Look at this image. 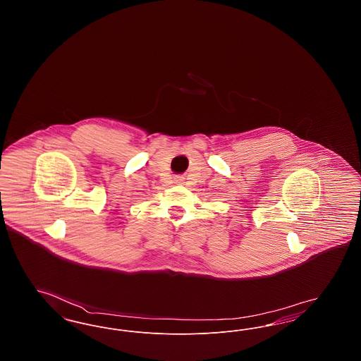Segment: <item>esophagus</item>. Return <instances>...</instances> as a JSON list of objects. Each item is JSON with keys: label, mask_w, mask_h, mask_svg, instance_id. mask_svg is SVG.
Wrapping results in <instances>:
<instances>
[{"label": "esophagus", "mask_w": 361, "mask_h": 361, "mask_svg": "<svg viewBox=\"0 0 361 361\" xmlns=\"http://www.w3.org/2000/svg\"><path fill=\"white\" fill-rule=\"evenodd\" d=\"M183 181H184V177H181V176H174V183L183 184Z\"/></svg>", "instance_id": "obj_1"}]
</instances>
